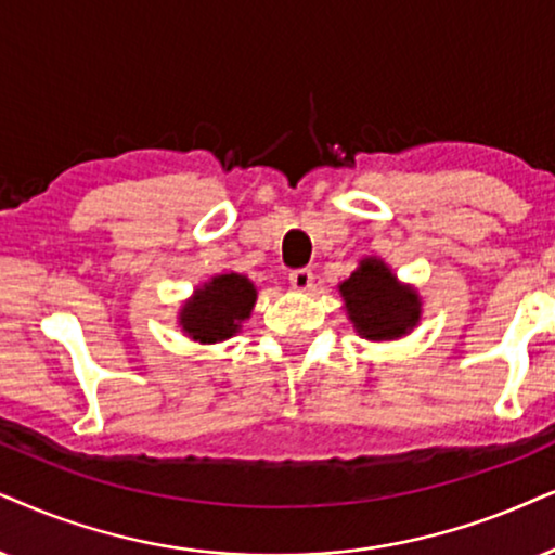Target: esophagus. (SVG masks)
<instances>
[{
    "mask_svg": "<svg viewBox=\"0 0 555 555\" xmlns=\"http://www.w3.org/2000/svg\"><path fill=\"white\" fill-rule=\"evenodd\" d=\"M312 271L310 269H294L292 273H289V284L294 286V289H299V292H307L312 286Z\"/></svg>",
    "mask_w": 555,
    "mask_h": 555,
    "instance_id": "obj_1",
    "label": "esophagus"
}]
</instances>
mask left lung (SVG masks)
Wrapping results in <instances>:
<instances>
[{"label": "left lung", "mask_w": 555, "mask_h": 555, "mask_svg": "<svg viewBox=\"0 0 555 555\" xmlns=\"http://www.w3.org/2000/svg\"><path fill=\"white\" fill-rule=\"evenodd\" d=\"M348 318L363 338L391 340L404 335L420 320V299L410 286H399L397 276L376 258H363L340 284Z\"/></svg>", "instance_id": "1"}]
</instances>
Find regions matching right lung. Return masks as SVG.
I'll return each mask as SVG.
<instances>
[{"label": "right lung", "instance_id": "right-lung-1", "mask_svg": "<svg viewBox=\"0 0 555 555\" xmlns=\"http://www.w3.org/2000/svg\"><path fill=\"white\" fill-rule=\"evenodd\" d=\"M256 305V286L241 273H220L181 310V327L199 343L225 340Z\"/></svg>", "mask_w": 555, "mask_h": 555}]
</instances>
